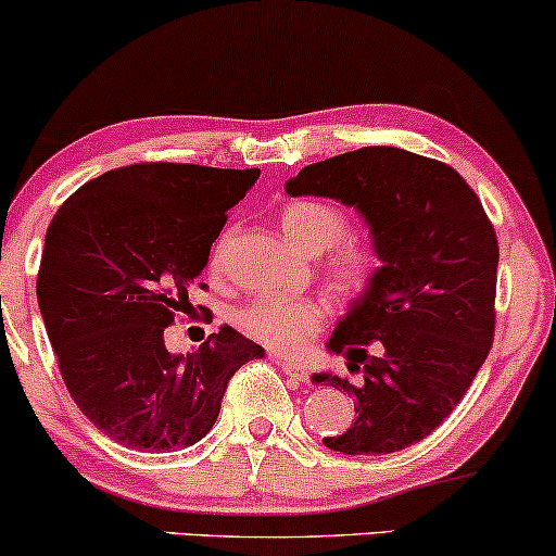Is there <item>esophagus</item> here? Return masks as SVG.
I'll return each instance as SVG.
<instances>
[{
	"label": "esophagus",
	"mask_w": 556,
	"mask_h": 556,
	"mask_svg": "<svg viewBox=\"0 0 556 556\" xmlns=\"http://www.w3.org/2000/svg\"><path fill=\"white\" fill-rule=\"evenodd\" d=\"M279 367H282L285 370V376H290V378H295V380H305L311 378V372H307V367L303 365V363H295V359H282V363H279Z\"/></svg>",
	"instance_id": "esophagus-1"
}]
</instances>
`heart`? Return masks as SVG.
Returning a JSON list of instances; mask_svg holds the SVG:
<instances>
[{
    "instance_id": "heart-1",
    "label": "heart",
    "mask_w": 556,
    "mask_h": 556,
    "mask_svg": "<svg viewBox=\"0 0 556 556\" xmlns=\"http://www.w3.org/2000/svg\"><path fill=\"white\" fill-rule=\"evenodd\" d=\"M279 227L305 253L331 249L324 269L333 290L344 298H357L370 287L378 271L376 253L365 245L339 243L346 232V219L337 206L324 202H292L279 214ZM326 307L313 298H253L236 313L238 329L274 352H303L311 337L324 326Z\"/></svg>"
}]
</instances>
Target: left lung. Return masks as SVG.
Returning <instances> with one entry per match:
<instances>
[{
  "label": "left lung",
  "mask_w": 556,
  "mask_h": 556,
  "mask_svg": "<svg viewBox=\"0 0 556 556\" xmlns=\"http://www.w3.org/2000/svg\"><path fill=\"white\" fill-rule=\"evenodd\" d=\"M290 197H326L365 219L380 266L339 318L329 352L363 372H313L354 396L352 427L324 438L346 456L404 451L456 409L494 339L497 236L451 165L399 147H363L307 165Z\"/></svg>",
  "instance_id": "1"
}]
</instances>
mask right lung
Masks as SVG:
<instances>
[{
    "mask_svg": "<svg viewBox=\"0 0 556 556\" xmlns=\"http://www.w3.org/2000/svg\"><path fill=\"white\" fill-rule=\"evenodd\" d=\"M258 173L139 163L87 180L53 214L38 307L66 391L116 443L150 453L199 443L232 372L264 357L230 326L186 354L163 337Z\"/></svg>",
    "mask_w": 556,
    "mask_h": 556,
    "instance_id": "obj_1",
    "label": "right lung"
}]
</instances>
